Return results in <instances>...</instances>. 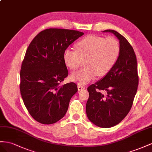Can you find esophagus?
I'll use <instances>...</instances> for the list:
<instances>
[{
    "mask_svg": "<svg viewBox=\"0 0 152 152\" xmlns=\"http://www.w3.org/2000/svg\"><path fill=\"white\" fill-rule=\"evenodd\" d=\"M84 89H85V86H82L81 85H77V90H78L79 91L82 90H84Z\"/></svg>",
    "mask_w": 152,
    "mask_h": 152,
    "instance_id": "34e87169",
    "label": "esophagus"
}]
</instances>
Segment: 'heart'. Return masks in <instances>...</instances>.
<instances>
[{
    "instance_id": "1",
    "label": "heart",
    "mask_w": 152,
    "mask_h": 152,
    "mask_svg": "<svg viewBox=\"0 0 152 152\" xmlns=\"http://www.w3.org/2000/svg\"><path fill=\"white\" fill-rule=\"evenodd\" d=\"M76 51L66 49L63 59L66 66L72 70L78 68L83 60L85 69L74 72L70 78L78 85H85L97 76H104L113 68L118 59L120 47L118 40L113 37L104 38L91 35L85 37L76 45Z\"/></svg>"
}]
</instances>
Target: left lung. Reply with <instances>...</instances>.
Segmentation results:
<instances>
[{
    "label": "left lung",
    "mask_w": 152,
    "mask_h": 152,
    "mask_svg": "<svg viewBox=\"0 0 152 152\" xmlns=\"http://www.w3.org/2000/svg\"><path fill=\"white\" fill-rule=\"evenodd\" d=\"M103 32L112 33L118 38L120 53L111 71L88 86L86 112L94 125L109 128L118 124L131 109L139 78L136 54L128 41L115 30H106ZM99 90L106 91L107 95Z\"/></svg>",
    "instance_id": "1"
}]
</instances>
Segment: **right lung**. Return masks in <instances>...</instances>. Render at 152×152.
Segmentation results:
<instances>
[{"label": "right lung", "instance_id": "1", "mask_svg": "<svg viewBox=\"0 0 152 152\" xmlns=\"http://www.w3.org/2000/svg\"><path fill=\"white\" fill-rule=\"evenodd\" d=\"M84 34L74 30L48 28L34 38L26 51L20 71V93L32 118L42 124H55L66 115L75 83L60 86L68 76L64 51Z\"/></svg>", "mask_w": 152, "mask_h": 152}]
</instances>
